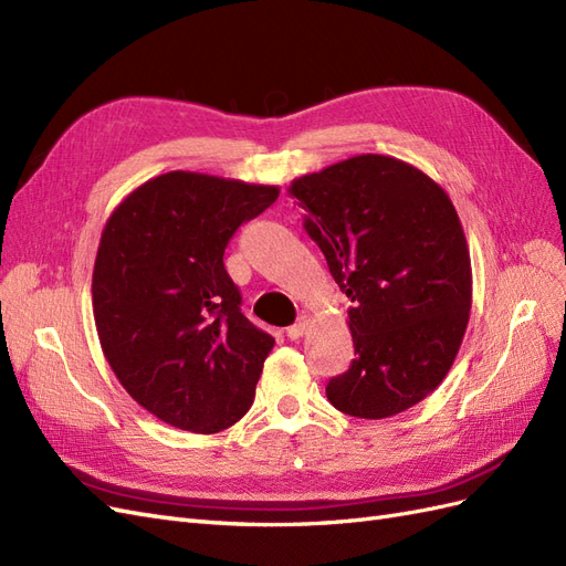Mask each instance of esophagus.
<instances>
[{
    "label": "esophagus",
    "instance_id": "1",
    "mask_svg": "<svg viewBox=\"0 0 566 566\" xmlns=\"http://www.w3.org/2000/svg\"><path fill=\"white\" fill-rule=\"evenodd\" d=\"M310 325H312V316H310V314H302V316L297 318V323L290 325V328H287V337H290V339H300L306 331H310Z\"/></svg>",
    "mask_w": 566,
    "mask_h": 566
}]
</instances>
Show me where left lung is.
Here are the masks:
<instances>
[{"mask_svg": "<svg viewBox=\"0 0 566 566\" xmlns=\"http://www.w3.org/2000/svg\"><path fill=\"white\" fill-rule=\"evenodd\" d=\"M287 193L354 302V361L325 387L328 401L366 420L403 413L447 378L470 321V250L449 193L378 153L304 175Z\"/></svg>", "mask_w": 566, "mask_h": 566, "instance_id": "obj_1", "label": "left lung"}]
</instances>
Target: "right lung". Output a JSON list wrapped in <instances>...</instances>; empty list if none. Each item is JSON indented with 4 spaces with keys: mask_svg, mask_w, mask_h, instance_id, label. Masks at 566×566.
I'll return each mask as SVG.
<instances>
[{
    "mask_svg": "<svg viewBox=\"0 0 566 566\" xmlns=\"http://www.w3.org/2000/svg\"><path fill=\"white\" fill-rule=\"evenodd\" d=\"M276 198L279 186L177 169L134 188L101 233V349L129 397L179 430L221 432L254 401L273 337L241 314L224 250Z\"/></svg>",
    "mask_w": 566,
    "mask_h": 566,
    "instance_id": "right-lung-1",
    "label": "right lung"
}]
</instances>
